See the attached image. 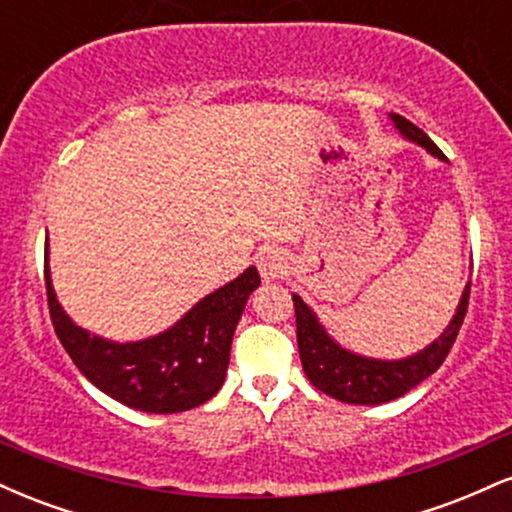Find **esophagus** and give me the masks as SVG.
<instances>
[{
    "label": "esophagus",
    "instance_id": "34e87169",
    "mask_svg": "<svg viewBox=\"0 0 512 512\" xmlns=\"http://www.w3.org/2000/svg\"><path fill=\"white\" fill-rule=\"evenodd\" d=\"M257 269H260L264 281H276L289 272V260L279 248H267L257 257Z\"/></svg>",
    "mask_w": 512,
    "mask_h": 512
}]
</instances>
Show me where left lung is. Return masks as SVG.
I'll return each mask as SVG.
<instances>
[{"label": "left lung", "mask_w": 512, "mask_h": 512, "mask_svg": "<svg viewBox=\"0 0 512 512\" xmlns=\"http://www.w3.org/2000/svg\"><path fill=\"white\" fill-rule=\"evenodd\" d=\"M390 117L404 137L424 146L433 156L445 158L443 151L428 139L424 129H419L402 115L392 113ZM469 289H472V281H467L464 286L457 313L436 342L428 344L419 354L399 358V361H378V358H366L342 349L317 322L315 313L303 303V298L293 296L298 351H301L305 375L317 390L346 404H383L407 395L411 387L424 383L428 375L436 373L448 358L464 315H467Z\"/></svg>", "instance_id": "1"}]
</instances>
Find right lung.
Masks as SVG:
<instances>
[{
  "label": "right lung",
  "mask_w": 512,
  "mask_h": 512,
  "mask_svg": "<svg viewBox=\"0 0 512 512\" xmlns=\"http://www.w3.org/2000/svg\"><path fill=\"white\" fill-rule=\"evenodd\" d=\"M257 286V269H245L231 284L202 298L170 330L142 342L117 344L88 334L69 320L45 267L52 325L74 366L108 397L149 414L195 409L221 390L233 332Z\"/></svg>",
  "instance_id": "1"
}]
</instances>
